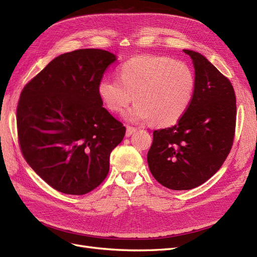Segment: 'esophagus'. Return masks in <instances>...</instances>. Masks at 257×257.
I'll return each mask as SVG.
<instances>
[{"instance_id":"34e87169","label":"esophagus","mask_w":257,"mask_h":257,"mask_svg":"<svg viewBox=\"0 0 257 257\" xmlns=\"http://www.w3.org/2000/svg\"><path fill=\"white\" fill-rule=\"evenodd\" d=\"M136 131H137V128H136V127H133V126H130V125H127V126H126V133H125V135H126L127 137H130L132 134L135 133Z\"/></svg>"}]
</instances>
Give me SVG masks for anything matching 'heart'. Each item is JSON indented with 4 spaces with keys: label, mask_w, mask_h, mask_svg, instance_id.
Here are the masks:
<instances>
[{
    "label": "heart",
    "mask_w": 257,
    "mask_h": 257,
    "mask_svg": "<svg viewBox=\"0 0 257 257\" xmlns=\"http://www.w3.org/2000/svg\"><path fill=\"white\" fill-rule=\"evenodd\" d=\"M119 81L104 79L98 95L108 110L118 113L134 98L125 113L130 121L151 120L155 126L177 123L188 110L195 91V75L181 61L167 56L144 54L132 58L116 71Z\"/></svg>",
    "instance_id": "obj_1"
}]
</instances>
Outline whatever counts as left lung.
Wrapping results in <instances>:
<instances>
[{"instance_id": "1", "label": "left lung", "mask_w": 257, "mask_h": 257, "mask_svg": "<svg viewBox=\"0 0 257 257\" xmlns=\"http://www.w3.org/2000/svg\"><path fill=\"white\" fill-rule=\"evenodd\" d=\"M195 68V91L176 125L153 132L147 155L155 180L170 190H191L221 168L230 152L236 130L232 84L200 53L185 50Z\"/></svg>"}]
</instances>
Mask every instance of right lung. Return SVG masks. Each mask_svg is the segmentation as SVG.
I'll use <instances>...</instances> for the list:
<instances>
[{
    "label": "right lung",
    "instance_id": "add662e5",
    "mask_svg": "<svg viewBox=\"0 0 257 257\" xmlns=\"http://www.w3.org/2000/svg\"><path fill=\"white\" fill-rule=\"evenodd\" d=\"M115 56L78 49L53 59L23 87L17 105L23 158L51 188L84 195L109 172L125 126L103 107L98 83Z\"/></svg>",
    "mask_w": 257,
    "mask_h": 257
}]
</instances>
